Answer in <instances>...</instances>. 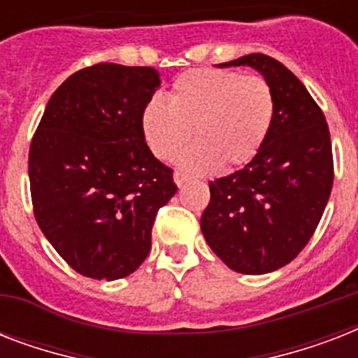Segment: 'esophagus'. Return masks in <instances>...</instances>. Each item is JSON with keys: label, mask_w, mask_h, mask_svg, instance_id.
<instances>
[{"label": "esophagus", "mask_w": 358, "mask_h": 358, "mask_svg": "<svg viewBox=\"0 0 358 358\" xmlns=\"http://www.w3.org/2000/svg\"><path fill=\"white\" fill-rule=\"evenodd\" d=\"M185 182H189V176L184 173H180V171H176V173H174V184L178 185V187H182Z\"/></svg>", "instance_id": "obj_1"}]
</instances>
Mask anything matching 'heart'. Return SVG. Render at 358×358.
<instances>
[{
	"instance_id": "obj_1",
	"label": "heart",
	"mask_w": 358,
	"mask_h": 358,
	"mask_svg": "<svg viewBox=\"0 0 358 358\" xmlns=\"http://www.w3.org/2000/svg\"><path fill=\"white\" fill-rule=\"evenodd\" d=\"M275 120V92L266 78L236 70L196 69L178 76L169 103L150 98L141 129L152 154L171 162L193 139L180 165L193 173L241 167L260 152Z\"/></svg>"
}]
</instances>
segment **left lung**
Wrapping results in <instances>:
<instances>
[{
	"mask_svg": "<svg viewBox=\"0 0 358 358\" xmlns=\"http://www.w3.org/2000/svg\"><path fill=\"white\" fill-rule=\"evenodd\" d=\"M219 66H252L275 92V120L243 169L210 182L202 234L221 260L243 275L286 266L305 249L327 206L334 165L325 115L277 59L250 53Z\"/></svg>",
	"mask_w": 358,
	"mask_h": 358,
	"instance_id": "left-lung-1",
	"label": "left lung"
}]
</instances>
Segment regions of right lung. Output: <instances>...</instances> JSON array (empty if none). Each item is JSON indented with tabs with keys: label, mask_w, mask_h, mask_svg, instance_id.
<instances>
[{
	"label": "right lung",
	"mask_w": 358,
	"mask_h": 358,
	"mask_svg": "<svg viewBox=\"0 0 358 358\" xmlns=\"http://www.w3.org/2000/svg\"><path fill=\"white\" fill-rule=\"evenodd\" d=\"M150 66L78 70L48 102L29 146L33 212L42 234L81 275L128 277L152 247L157 210L176 193L154 157L141 111L159 87Z\"/></svg>",
	"instance_id": "obj_1"
}]
</instances>
